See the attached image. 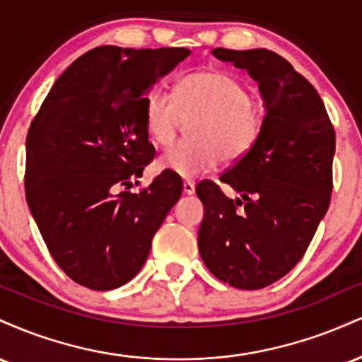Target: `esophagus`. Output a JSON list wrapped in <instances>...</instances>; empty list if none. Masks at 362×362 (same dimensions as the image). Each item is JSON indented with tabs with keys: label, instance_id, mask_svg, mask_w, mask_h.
<instances>
[{
	"label": "esophagus",
	"instance_id": "obj_1",
	"mask_svg": "<svg viewBox=\"0 0 362 362\" xmlns=\"http://www.w3.org/2000/svg\"><path fill=\"white\" fill-rule=\"evenodd\" d=\"M184 194H187V195H192L194 192H195V184L192 180H184Z\"/></svg>",
	"mask_w": 362,
	"mask_h": 362
}]
</instances>
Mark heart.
<instances>
[{
	"label": "heart",
	"instance_id": "1",
	"mask_svg": "<svg viewBox=\"0 0 362 362\" xmlns=\"http://www.w3.org/2000/svg\"><path fill=\"white\" fill-rule=\"evenodd\" d=\"M189 120V139L158 158V168L184 178L209 172L221 160L233 163L247 156L264 132L265 112L238 78L202 69L177 83L175 98L153 90L144 103V126L158 146H168Z\"/></svg>",
	"mask_w": 362,
	"mask_h": 362
}]
</instances>
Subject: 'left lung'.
<instances>
[{
  "label": "left lung",
  "mask_w": 362,
  "mask_h": 362,
  "mask_svg": "<svg viewBox=\"0 0 362 362\" xmlns=\"http://www.w3.org/2000/svg\"><path fill=\"white\" fill-rule=\"evenodd\" d=\"M213 56L259 83L265 127L255 148L219 177L238 199L211 180L195 187L204 204L199 252L219 281L262 289L301 260L327 213L335 131L318 91L279 54L218 47Z\"/></svg>",
  "instance_id": "8db88e82"
}]
</instances>
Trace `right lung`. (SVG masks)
Instances as JSON below:
<instances>
[{
  "mask_svg": "<svg viewBox=\"0 0 362 362\" xmlns=\"http://www.w3.org/2000/svg\"><path fill=\"white\" fill-rule=\"evenodd\" d=\"M185 47L85 52L57 78L27 134L25 195L52 259L93 291L126 284L182 195L170 172L146 189L120 190L155 158L144 126L153 85L189 56Z\"/></svg>",
  "mask_w": 362,
  "mask_h": 362,
  "instance_id": "add662e5",
  "label": "right lung"
}]
</instances>
